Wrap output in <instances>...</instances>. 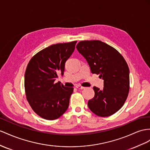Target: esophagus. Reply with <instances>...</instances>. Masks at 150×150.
<instances>
[{"label":"esophagus","instance_id":"esophagus-1","mask_svg":"<svg viewBox=\"0 0 150 150\" xmlns=\"http://www.w3.org/2000/svg\"><path fill=\"white\" fill-rule=\"evenodd\" d=\"M75 87L78 89H84V87H82V86H80V85H76L75 86Z\"/></svg>","mask_w":150,"mask_h":150}]
</instances>
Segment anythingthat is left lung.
<instances>
[{
	"instance_id": "1",
	"label": "left lung",
	"mask_w": 150,
	"mask_h": 150,
	"mask_svg": "<svg viewBox=\"0 0 150 150\" xmlns=\"http://www.w3.org/2000/svg\"><path fill=\"white\" fill-rule=\"evenodd\" d=\"M76 48L85 57L93 74L104 80L101 90L94 87V97L88 106L99 117H109L120 110L129 92V69L121 54L100 40L79 42Z\"/></svg>"
}]
</instances>
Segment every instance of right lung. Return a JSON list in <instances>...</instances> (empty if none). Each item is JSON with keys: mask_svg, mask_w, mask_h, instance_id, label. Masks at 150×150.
Here are the masks:
<instances>
[{"mask_svg": "<svg viewBox=\"0 0 150 150\" xmlns=\"http://www.w3.org/2000/svg\"><path fill=\"white\" fill-rule=\"evenodd\" d=\"M76 43L50 45L34 55L26 67V99L35 113L46 120L58 118L68 108L74 88L54 81L58 74L63 75L65 62L74 52Z\"/></svg>", "mask_w": 150, "mask_h": 150, "instance_id": "1", "label": "right lung"}]
</instances>
